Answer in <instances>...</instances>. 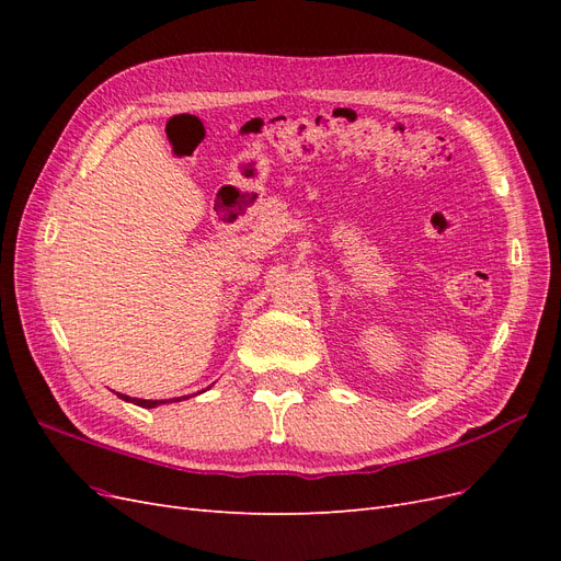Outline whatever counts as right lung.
<instances>
[{
    "mask_svg": "<svg viewBox=\"0 0 561 561\" xmlns=\"http://www.w3.org/2000/svg\"><path fill=\"white\" fill-rule=\"evenodd\" d=\"M118 398L122 400H126V402H133V404H138V407H147V410H151V407H159V404H165L168 400H140V398H130V396H122V393H116ZM173 400V398H171ZM175 402H178V398H175Z\"/></svg>",
    "mask_w": 561,
    "mask_h": 561,
    "instance_id": "1",
    "label": "right lung"
}]
</instances>
